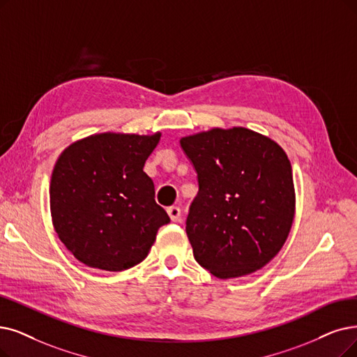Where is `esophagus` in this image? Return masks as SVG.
Segmentation results:
<instances>
[{
	"mask_svg": "<svg viewBox=\"0 0 357 357\" xmlns=\"http://www.w3.org/2000/svg\"><path fill=\"white\" fill-rule=\"evenodd\" d=\"M167 212H168V217L171 221H178L181 217V209L178 206H169L167 209Z\"/></svg>",
	"mask_w": 357,
	"mask_h": 357,
	"instance_id": "1",
	"label": "esophagus"
}]
</instances>
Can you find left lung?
Returning a JSON list of instances; mask_svg holds the SVG:
<instances>
[{
	"label": "left lung",
	"mask_w": 357,
	"mask_h": 357,
	"mask_svg": "<svg viewBox=\"0 0 357 357\" xmlns=\"http://www.w3.org/2000/svg\"><path fill=\"white\" fill-rule=\"evenodd\" d=\"M199 192L186 233L197 264L221 280L265 266L291 230L296 193L287 153L261 133L233 127L180 139Z\"/></svg>",
	"instance_id": "obj_1"
}]
</instances>
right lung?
Instances as JSON below:
<instances>
[{"label": "right lung", "instance_id": "1", "mask_svg": "<svg viewBox=\"0 0 357 357\" xmlns=\"http://www.w3.org/2000/svg\"><path fill=\"white\" fill-rule=\"evenodd\" d=\"M161 133L92 135L67 146L50 184L55 233L91 268L124 271L144 261L169 222L144 171Z\"/></svg>", "mask_w": 357, "mask_h": 357}]
</instances>
